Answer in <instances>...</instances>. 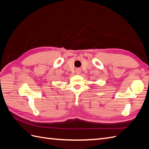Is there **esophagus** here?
I'll use <instances>...</instances> for the list:
<instances>
[{
    "mask_svg": "<svg viewBox=\"0 0 149 149\" xmlns=\"http://www.w3.org/2000/svg\"><path fill=\"white\" fill-rule=\"evenodd\" d=\"M76 73H77V74H79V73H80V72H81V70H80L79 68L76 69Z\"/></svg>",
    "mask_w": 149,
    "mask_h": 149,
    "instance_id": "34e87169",
    "label": "esophagus"
}]
</instances>
